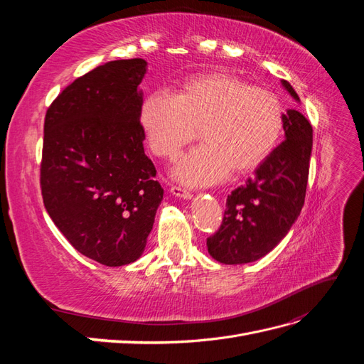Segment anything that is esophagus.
Here are the masks:
<instances>
[{
	"mask_svg": "<svg viewBox=\"0 0 364 364\" xmlns=\"http://www.w3.org/2000/svg\"><path fill=\"white\" fill-rule=\"evenodd\" d=\"M170 193L174 197H179V199H183V200H191L193 199L191 191H188L186 188H182V186H171Z\"/></svg>",
	"mask_w": 364,
	"mask_h": 364,
	"instance_id": "34e87169",
	"label": "esophagus"
}]
</instances>
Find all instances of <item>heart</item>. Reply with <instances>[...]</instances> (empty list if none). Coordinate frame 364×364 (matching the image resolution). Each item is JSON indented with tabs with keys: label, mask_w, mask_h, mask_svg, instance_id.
<instances>
[{
	"label": "heart",
	"mask_w": 364,
	"mask_h": 364,
	"mask_svg": "<svg viewBox=\"0 0 364 364\" xmlns=\"http://www.w3.org/2000/svg\"><path fill=\"white\" fill-rule=\"evenodd\" d=\"M142 134L153 155L176 159L200 127L203 144L173 170L182 183L206 186L230 171L249 173L266 161L282 134L284 111L269 90L249 86L226 71L185 79L174 95L155 92L139 109Z\"/></svg>",
	"instance_id": "b5f03b06"
}]
</instances>
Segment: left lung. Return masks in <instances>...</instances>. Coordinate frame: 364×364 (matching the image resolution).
Returning <instances> with one entry per match:
<instances>
[{"mask_svg": "<svg viewBox=\"0 0 364 364\" xmlns=\"http://www.w3.org/2000/svg\"><path fill=\"white\" fill-rule=\"evenodd\" d=\"M281 85L301 103L289 82ZM282 129L284 141L246 185L228 196L222 226L206 240L209 255L218 262L247 264L266 257L289 234L302 211L313 127L299 111L287 109Z\"/></svg>", "mask_w": 364, "mask_h": 364, "instance_id": "1", "label": "left lung"}]
</instances>
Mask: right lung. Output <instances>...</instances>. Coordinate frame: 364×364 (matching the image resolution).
Instances as JSON below:
<instances>
[{"label":"right lung","mask_w":364,"mask_h":364,"mask_svg":"<svg viewBox=\"0 0 364 364\" xmlns=\"http://www.w3.org/2000/svg\"><path fill=\"white\" fill-rule=\"evenodd\" d=\"M144 59L100 65L48 107L41 188L56 228L82 255L109 267L136 261L164 190L139 123Z\"/></svg>","instance_id":"obj_1"}]
</instances>
